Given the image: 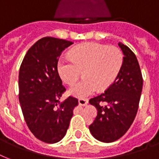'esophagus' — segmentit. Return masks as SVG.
I'll return each instance as SVG.
<instances>
[{"label":"esophagus","instance_id":"34e87169","mask_svg":"<svg viewBox=\"0 0 159 159\" xmlns=\"http://www.w3.org/2000/svg\"><path fill=\"white\" fill-rule=\"evenodd\" d=\"M87 103H88V101L87 99H82V98H81V99L78 100V104H79V106H86L87 105Z\"/></svg>","mask_w":159,"mask_h":159}]
</instances>
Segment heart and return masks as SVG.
Wrapping results in <instances>:
<instances>
[{"instance_id": "heart-1", "label": "heart", "mask_w": 159, "mask_h": 159, "mask_svg": "<svg viewBox=\"0 0 159 159\" xmlns=\"http://www.w3.org/2000/svg\"><path fill=\"white\" fill-rule=\"evenodd\" d=\"M124 55L116 46L86 43L75 47L57 63L61 79L74 84L82 71L84 79L70 87L68 93L77 98H85L97 90L103 92L113 84L123 66Z\"/></svg>"}]
</instances>
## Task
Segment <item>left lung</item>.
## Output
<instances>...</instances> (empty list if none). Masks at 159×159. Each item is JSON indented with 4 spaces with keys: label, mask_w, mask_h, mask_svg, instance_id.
Here are the masks:
<instances>
[{
    "label": "left lung",
    "mask_w": 159,
    "mask_h": 159,
    "mask_svg": "<svg viewBox=\"0 0 159 159\" xmlns=\"http://www.w3.org/2000/svg\"><path fill=\"white\" fill-rule=\"evenodd\" d=\"M123 66L114 83L106 92L90 99L97 116L89 129L95 139L111 143L127 132L135 118L143 88V77L135 54L122 43Z\"/></svg>",
    "instance_id": "left-lung-1"
}]
</instances>
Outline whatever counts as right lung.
<instances>
[{"mask_svg":"<svg viewBox=\"0 0 159 159\" xmlns=\"http://www.w3.org/2000/svg\"><path fill=\"white\" fill-rule=\"evenodd\" d=\"M71 41L44 37L26 53L19 72V101L27 126L44 143L60 141L67 133L77 98L60 102L66 91L57 72V62Z\"/></svg>","mask_w":159,"mask_h":159,"instance_id":"1","label":"right lung"}]
</instances>
